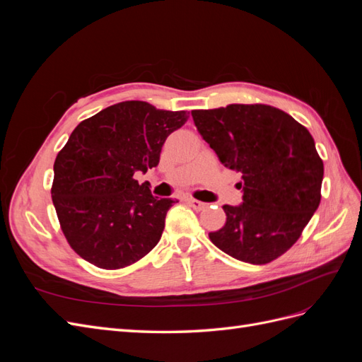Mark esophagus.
<instances>
[{
	"label": "esophagus",
	"mask_w": 362,
	"mask_h": 362,
	"mask_svg": "<svg viewBox=\"0 0 362 362\" xmlns=\"http://www.w3.org/2000/svg\"><path fill=\"white\" fill-rule=\"evenodd\" d=\"M187 204L193 208V210H196V211H202V210H205V208H206V204H205V202H201V201L193 199V198H189V199H187Z\"/></svg>",
	"instance_id": "34e87169"
}]
</instances>
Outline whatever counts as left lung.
Segmentation results:
<instances>
[{
  "label": "left lung",
  "instance_id": "8db88e82",
  "mask_svg": "<svg viewBox=\"0 0 362 362\" xmlns=\"http://www.w3.org/2000/svg\"><path fill=\"white\" fill-rule=\"evenodd\" d=\"M199 134L225 168L242 173L243 204L223 205L213 245L235 259L267 264L298 242L322 199L323 161L310 131L266 104L193 110Z\"/></svg>",
  "mask_w": 362,
  "mask_h": 362
}]
</instances>
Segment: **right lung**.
I'll list each match as a JSON object with an SVG mask.
<instances>
[{"label": "right lung", "mask_w": 362, "mask_h": 362, "mask_svg": "<svg viewBox=\"0 0 362 362\" xmlns=\"http://www.w3.org/2000/svg\"><path fill=\"white\" fill-rule=\"evenodd\" d=\"M187 112L124 101L78 124L54 161L52 204L69 246L90 264L117 270L157 246L169 208L177 202L139 184L160 161L168 136Z\"/></svg>", "instance_id": "1"}]
</instances>
